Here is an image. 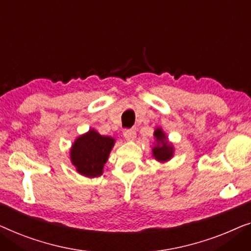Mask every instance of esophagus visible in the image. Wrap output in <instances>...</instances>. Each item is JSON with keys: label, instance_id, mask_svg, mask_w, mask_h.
<instances>
[{"label": "esophagus", "instance_id": "esophagus-1", "mask_svg": "<svg viewBox=\"0 0 251 251\" xmlns=\"http://www.w3.org/2000/svg\"><path fill=\"white\" fill-rule=\"evenodd\" d=\"M123 134L127 141H133L136 137V132L134 129H125Z\"/></svg>", "mask_w": 251, "mask_h": 251}]
</instances>
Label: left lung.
<instances>
[{"mask_svg":"<svg viewBox=\"0 0 251 251\" xmlns=\"http://www.w3.org/2000/svg\"><path fill=\"white\" fill-rule=\"evenodd\" d=\"M154 137L157 139L158 144L152 149L153 156L158 161H166L171 159L173 156V147L168 143V141L166 140V136L164 132L160 128L156 129L154 132Z\"/></svg>","mask_w":251,"mask_h":251,"instance_id":"8db88e82","label":"left lung"}]
</instances>
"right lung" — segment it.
Here are the masks:
<instances>
[{
	"label": "right lung",
	"instance_id": "1",
	"mask_svg": "<svg viewBox=\"0 0 251 251\" xmlns=\"http://www.w3.org/2000/svg\"><path fill=\"white\" fill-rule=\"evenodd\" d=\"M114 143L112 137L100 135L94 129L79 136L70 151V158L77 172L87 177L100 176Z\"/></svg>",
	"mask_w": 251,
	"mask_h": 251
}]
</instances>
